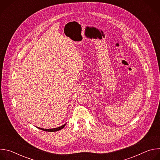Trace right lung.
Wrapping results in <instances>:
<instances>
[{
  "label": "right lung",
  "mask_w": 160,
  "mask_h": 160,
  "mask_svg": "<svg viewBox=\"0 0 160 160\" xmlns=\"http://www.w3.org/2000/svg\"><path fill=\"white\" fill-rule=\"evenodd\" d=\"M66 123L64 124L63 125L59 127H58V128H49V129H45V128H40V127H37L38 128L42 130H43V131H46V132H56V131H58V130H61L62 128H63L65 125H66Z\"/></svg>",
  "instance_id": "obj_1"
}]
</instances>
